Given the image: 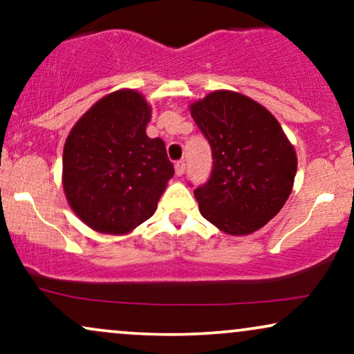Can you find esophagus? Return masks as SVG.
I'll return each mask as SVG.
<instances>
[{
    "mask_svg": "<svg viewBox=\"0 0 354 354\" xmlns=\"http://www.w3.org/2000/svg\"><path fill=\"white\" fill-rule=\"evenodd\" d=\"M174 171H176L178 176H183V174H185V171H186V163H185V161H183V160L176 161V163H174Z\"/></svg>",
    "mask_w": 354,
    "mask_h": 354,
    "instance_id": "obj_1",
    "label": "esophagus"
}]
</instances>
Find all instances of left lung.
Wrapping results in <instances>:
<instances>
[{"label":"left lung","mask_w":354,"mask_h":354,"mask_svg":"<svg viewBox=\"0 0 354 354\" xmlns=\"http://www.w3.org/2000/svg\"><path fill=\"white\" fill-rule=\"evenodd\" d=\"M213 153V171L194 189L203 218L239 236L263 228L293 189L296 153L265 106L234 91L209 93L189 106Z\"/></svg>","instance_id":"1"}]
</instances>
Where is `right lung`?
Instances as JSON below:
<instances>
[{
    "instance_id": "1",
    "label": "right lung",
    "mask_w": 354,
    "mask_h": 354,
    "mask_svg": "<svg viewBox=\"0 0 354 354\" xmlns=\"http://www.w3.org/2000/svg\"><path fill=\"white\" fill-rule=\"evenodd\" d=\"M151 108L120 89L80 118L63 149V188L89 228L124 234L151 218L174 168L161 138H148Z\"/></svg>"
}]
</instances>
